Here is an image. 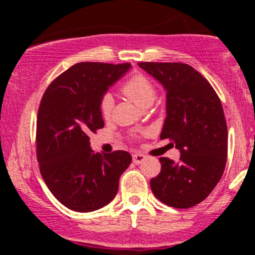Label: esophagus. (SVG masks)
<instances>
[{"mask_svg":"<svg viewBox=\"0 0 255 255\" xmlns=\"http://www.w3.org/2000/svg\"><path fill=\"white\" fill-rule=\"evenodd\" d=\"M145 159L146 157L142 153H133V162L135 164H141Z\"/></svg>","mask_w":255,"mask_h":255,"instance_id":"1","label":"esophagus"}]
</instances>
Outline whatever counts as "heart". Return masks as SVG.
<instances>
[{"label": "heart", "mask_w": 255, "mask_h": 255, "mask_svg": "<svg viewBox=\"0 0 255 255\" xmlns=\"http://www.w3.org/2000/svg\"><path fill=\"white\" fill-rule=\"evenodd\" d=\"M122 93L141 108H146L153 103L156 98V87L145 74L137 73L128 79L122 86ZM114 97L110 93H104L99 99V113L104 120H109L114 111Z\"/></svg>", "instance_id": "obj_1"}]
</instances>
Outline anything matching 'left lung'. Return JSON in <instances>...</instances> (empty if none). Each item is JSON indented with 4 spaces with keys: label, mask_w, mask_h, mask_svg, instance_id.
I'll use <instances>...</instances> for the list:
<instances>
[{
    "label": "left lung",
    "mask_w": 255,
    "mask_h": 255,
    "mask_svg": "<svg viewBox=\"0 0 255 255\" xmlns=\"http://www.w3.org/2000/svg\"><path fill=\"white\" fill-rule=\"evenodd\" d=\"M166 90V119L160 139L181 152L180 162L160 157L150 186L158 200L188 209L205 200L219 182L228 156V128L221 99L209 81L180 62H139Z\"/></svg>",
    "instance_id": "8db88e82"
}]
</instances>
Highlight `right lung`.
<instances>
[{
	"label": "right lung",
	"mask_w": 255,
	"mask_h": 255,
	"mask_svg": "<svg viewBox=\"0 0 255 255\" xmlns=\"http://www.w3.org/2000/svg\"><path fill=\"white\" fill-rule=\"evenodd\" d=\"M130 63L80 62L60 74L44 92L37 115V159L54 197L73 211L91 212L115 198L131 162L127 151L99 153L91 133L104 127L99 99Z\"/></svg>",
	"instance_id": "obj_1"
}]
</instances>
